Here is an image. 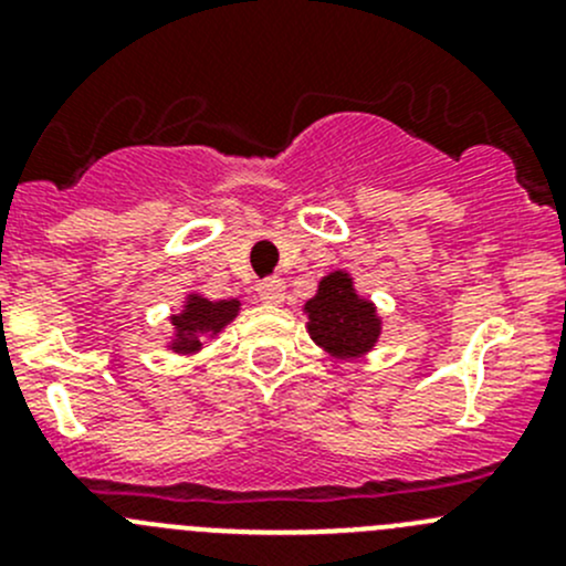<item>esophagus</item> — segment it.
Instances as JSON below:
<instances>
[{"label":"esophagus","instance_id":"obj_1","mask_svg":"<svg viewBox=\"0 0 566 566\" xmlns=\"http://www.w3.org/2000/svg\"><path fill=\"white\" fill-rule=\"evenodd\" d=\"M256 295H260V301H265V304H282V301H284V282H282V279H276V276L262 279V282L256 284Z\"/></svg>","mask_w":566,"mask_h":566}]
</instances>
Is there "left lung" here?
Instances as JSON below:
<instances>
[{
    "label": "left lung",
    "mask_w": 566,
    "mask_h": 566,
    "mask_svg": "<svg viewBox=\"0 0 566 566\" xmlns=\"http://www.w3.org/2000/svg\"><path fill=\"white\" fill-rule=\"evenodd\" d=\"M304 310L310 315L312 339L336 358L364 356L380 336L375 306L367 298H358L345 271L328 273Z\"/></svg>",
    "instance_id": "1"
}]
</instances>
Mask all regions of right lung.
I'll return each instance as SVG.
<instances>
[{
  "label": "right lung",
  "mask_w": 566,
  "mask_h": 566,
  "mask_svg": "<svg viewBox=\"0 0 566 566\" xmlns=\"http://www.w3.org/2000/svg\"><path fill=\"white\" fill-rule=\"evenodd\" d=\"M238 310H241V301H208L199 298V295H191L182 310V315H175L172 323L177 328L175 350L180 353H193L199 350V336L202 334H219L230 319H235Z\"/></svg>",
  "instance_id": "right-lung-1"
}]
</instances>
